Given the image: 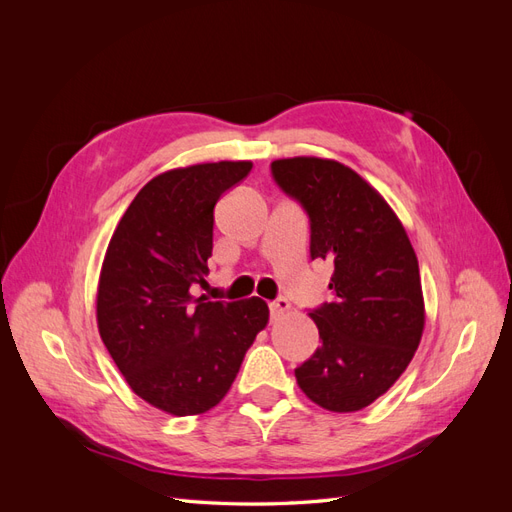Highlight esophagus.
Returning a JSON list of instances; mask_svg holds the SVG:
<instances>
[{
	"label": "esophagus",
	"instance_id": "1",
	"mask_svg": "<svg viewBox=\"0 0 512 512\" xmlns=\"http://www.w3.org/2000/svg\"><path fill=\"white\" fill-rule=\"evenodd\" d=\"M290 309V301L288 299H284V297H280V299H275V301H271L269 303V312H271V320H277V318H282L286 312Z\"/></svg>",
	"mask_w": 512,
	"mask_h": 512
}]
</instances>
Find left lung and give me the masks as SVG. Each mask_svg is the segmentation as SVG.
Segmentation results:
<instances>
[{"label": "left lung", "instance_id": "1", "mask_svg": "<svg viewBox=\"0 0 512 512\" xmlns=\"http://www.w3.org/2000/svg\"><path fill=\"white\" fill-rule=\"evenodd\" d=\"M271 177L307 213L309 256L333 265V299L309 309L322 346L294 376L324 410H361L391 389L421 342L416 254L397 215L352 168L290 158L271 162Z\"/></svg>", "mask_w": 512, "mask_h": 512}]
</instances>
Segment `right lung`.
<instances>
[{
    "label": "right lung",
    "instance_id": "obj_1",
    "mask_svg": "<svg viewBox=\"0 0 512 512\" xmlns=\"http://www.w3.org/2000/svg\"><path fill=\"white\" fill-rule=\"evenodd\" d=\"M252 162L168 170L136 194L113 232L98 286V329L115 365L147 404L203 414L235 382L267 327V303L192 297L205 284L213 209Z\"/></svg>",
    "mask_w": 512,
    "mask_h": 512
}]
</instances>
